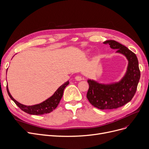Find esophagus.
Returning <instances> with one entry per match:
<instances>
[{"label":"esophagus","instance_id":"esophagus-1","mask_svg":"<svg viewBox=\"0 0 149 149\" xmlns=\"http://www.w3.org/2000/svg\"><path fill=\"white\" fill-rule=\"evenodd\" d=\"M75 79L76 81H81L82 79V77L80 76H77L75 77Z\"/></svg>","mask_w":149,"mask_h":149}]
</instances>
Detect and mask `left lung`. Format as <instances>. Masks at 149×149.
I'll return each instance as SVG.
<instances>
[{"mask_svg":"<svg viewBox=\"0 0 149 149\" xmlns=\"http://www.w3.org/2000/svg\"><path fill=\"white\" fill-rule=\"evenodd\" d=\"M104 44L117 49L116 52L126 56L129 61L127 72L121 81L114 84L104 85L88 80L87 97L91 105L99 109H117L130 101L136 93L141 75L138 61L135 54L115 40H105Z\"/></svg>","mask_w":149,"mask_h":149,"instance_id":"left-lung-1","label":"left lung"}]
</instances>
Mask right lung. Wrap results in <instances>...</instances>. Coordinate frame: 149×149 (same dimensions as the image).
<instances>
[{
    "instance_id": "obj_1",
    "label": "right lung",
    "mask_w": 149,
    "mask_h": 149,
    "mask_svg": "<svg viewBox=\"0 0 149 149\" xmlns=\"http://www.w3.org/2000/svg\"><path fill=\"white\" fill-rule=\"evenodd\" d=\"M68 84L69 81H68L67 82L62 85V86L55 91L54 95L50 97H49L46 101L39 104L31 106H26L20 104L11 96L9 92L8 86H6V90L10 98L22 111H25L26 113H28V114L30 115H39L50 113L58 107V105L63 96V90H64V88L68 86Z\"/></svg>"
}]
</instances>
